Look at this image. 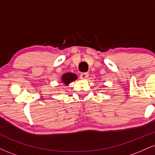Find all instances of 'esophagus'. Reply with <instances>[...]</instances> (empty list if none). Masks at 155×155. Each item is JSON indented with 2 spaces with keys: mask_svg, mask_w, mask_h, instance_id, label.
<instances>
[{
  "mask_svg": "<svg viewBox=\"0 0 155 155\" xmlns=\"http://www.w3.org/2000/svg\"><path fill=\"white\" fill-rule=\"evenodd\" d=\"M89 76V74L87 73H82V74H80V78H81V79H87L88 78Z\"/></svg>",
  "mask_w": 155,
  "mask_h": 155,
  "instance_id": "34e87169",
  "label": "esophagus"
}]
</instances>
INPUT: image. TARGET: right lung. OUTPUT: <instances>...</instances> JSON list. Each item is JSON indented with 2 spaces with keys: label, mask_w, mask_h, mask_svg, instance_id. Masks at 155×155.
Segmentation results:
<instances>
[{
  "label": "right lung",
  "mask_w": 155,
  "mask_h": 155,
  "mask_svg": "<svg viewBox=\"0 0 155 155\" xmlns=\"http://www.w3.org/2000/svg\"><path fill=\"white\" fill-rule=\"evenodd\" d=\"M76 79H77V76L75 74H73V73H65L62 76V82H63L65 86L68 85L69 84L71 83L72 81H75Z\"/></svg>",
  "instance_id": "obj_1"
}]
</instances>
